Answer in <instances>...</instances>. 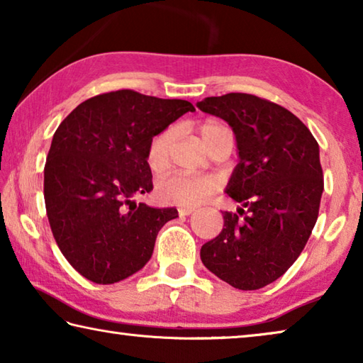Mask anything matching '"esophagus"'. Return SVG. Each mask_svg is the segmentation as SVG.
Returning a JSON list of instances; mask_svg holds the SVG:
<instances>
[{
    "instance_id": "34e87169",
    "label": "esophagus",
    "mask_w": 363,
    "mask_h": 363,
    "mask_svg": "<svg viewBox=\"0 0 363 363\" xmlns=\"http://www.w3.org/2000/svg\"><path fill=\"white\" fill-rule=\"evenodd\" d=\"M195 211L194 206H181L177 208V213H179V216H189V214H192Z\"/></svg>"
}]
</instances>
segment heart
Instances as JSON below:
<instances>
[{"instance_id":"1","label":"heart","mask_w":363,"mask_h":363,"mask_svg":"<svg viewBox=\"0 0 363 363\" xmlns=\"http://www.w3.org/2000/svg\"><path fill=\"white\" fill-rule=\"evenodd\" d=\"M227 130L224 125L218 121H205L199 128V133L203 139L205 145L216 136L219 131ZM173 143V131L164 130L152 139L147 150V163H149L153 173H162L168 167L169 149ZM218 182L210 176L201 174H186L174 173L162 177L155 186V194L158 200L163 203H171L177 206H195L210 199L216 192Z\"/></svg>"}]
</instances>
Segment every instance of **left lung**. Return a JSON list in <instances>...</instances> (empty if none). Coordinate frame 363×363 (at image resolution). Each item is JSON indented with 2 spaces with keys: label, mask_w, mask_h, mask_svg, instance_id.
Masks as SVG:
<instances>
[{
  "label": "left lung",
  "mask_w": 363,
  "mask_h": 363,
  "mask_svg": "<svg viewBox=\"0 0 363 363\" xmlns=\"http://www.w3.org/2000/svg\"><path fill=\"white\" fill-rule=\"evenodd\" d=\"M196 106L235 133L240 163L225 192L243 205L223 213V230L201 247V262L233 288L257 290L291 267L317 223L318 144L296 115L262 97L229 93Z\"/></svg>",
  "instance_id": "obj_1"
}]
</instances>
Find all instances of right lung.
I'll list each match as a JSON object with an SVG mask.
<instances>
[{"label":"right lung","mask_w":363,"mask_h":363,"mask_svg":"<svg viewBox=\"0 0 363 363\" xmlns=\"http://www.w3.org/2000/svg\"><path fill=\"white\" fill-rule=\"evenodd\" d=\"M194 110L182 99L120 89L82 102L59 125L45 164L46 214L59 250L83 277L116 284L150 259L177 210L133 196L153 189V136Z\"/></svg>","instance_id":"1"}]
</instances>
